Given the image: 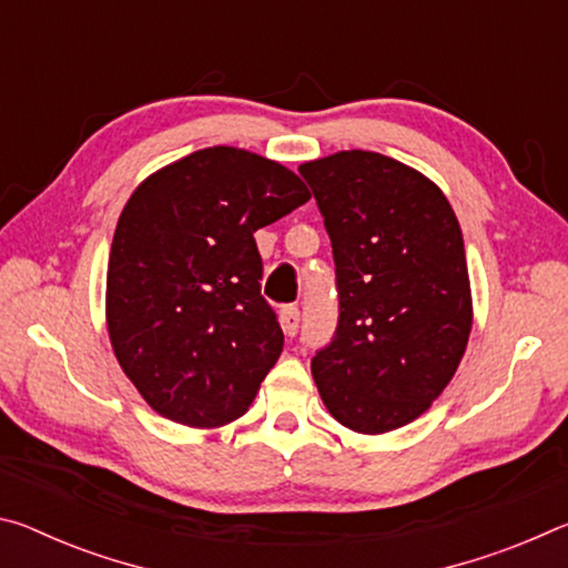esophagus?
<instances>
[{
    "label": "esophagus",
    "instance_id": "obj_1",
    "mask_svg": "<svg viewBox=\"0 0 568 568\" xmlns=\"http://www.w3.org/2000/svg\"><path fill=\"white\" fill-rule=\"evenodd\" d=\"M297 325H301V311L295 305H285L281 311V328L287 338H293L297 333Z\"/></svg>",
    "mask_w": 568,
    "mask_h": 568
}]
</instances>
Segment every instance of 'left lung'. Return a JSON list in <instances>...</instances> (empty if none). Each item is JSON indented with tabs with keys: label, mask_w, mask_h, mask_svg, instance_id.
Instances as JSON below:
<instances>
[{
	"label": "left lung",
	"mask_w": 568,
	"mask_h": 568,
	"mask_svg": "<svg viewBox=\"0 0 568 568\" xmlns=\"http://www.w3.org/2000/svg\"><path fill=\"white\" fill-rule=\"evenodd\" d=\"M331 235L341 315L311 363L331 416L378 436L416 420L464 358L474 303L460 225L418 170L365 150L303 162Z\"/></svg>",
	"instance_id": "obj_1"
}]
</instances>
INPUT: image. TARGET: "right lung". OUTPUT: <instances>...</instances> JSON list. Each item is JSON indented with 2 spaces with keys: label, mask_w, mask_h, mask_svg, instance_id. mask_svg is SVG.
Wrapping results in <instances>:
<instances>
[{
  "label": "right lung",
  "mask_w": 568,
  "mask_h": 568,
  "mask_svg": "<svg viewBox=\"0 0 568 568\" xmlns=\"http://www.w3.org/2000/svg\"><path fill=\"white\" fill-rule=\"evenodd\" d=\"M307 200L293 170L225 145L132 192L112 237L104 313L124 376L160 416L220 428L247 413L283 351L253 235Z\"/></svg>",
  "instance_id": "right-lung-1"
}]
</instances>
